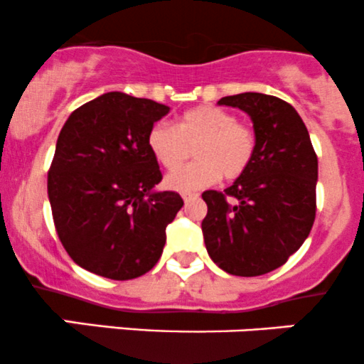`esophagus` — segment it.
<instances>
[{
  "label": "esophagus",
  "instance_id": "obj_1",
  "mask_svg": "<svg viewBox=\"0 0 364 364\" xmlns=\"http://www.w3.org/2000/svg\"><path fill=\"white\" fill-rule=\"evenodd\" d=\"M199 198V194H196V193H183L182 194V199L183 201H193V199H198Z\"/></svg>",
  "mask_w": 364,
  "mask_h": 364
}]
</instances>
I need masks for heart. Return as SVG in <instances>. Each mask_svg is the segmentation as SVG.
Here are the masks:
<instances>
[{"label":"heart","mask_w":364,"mask_h":364,"mask_svg":"<svg viewBox=\"0 0 364 364\" xmlns=\"http://www.w3.org/2000/svg\"><path fill=\"white\" fill-rule=\"evenodd\" d=\"M255 146V132L248 124L212 104L183 111L175 127L159 121L147 132L152 158L166 170H176L188 157L190 147L195 148L197 161L165 178L166 187L178 193L212 186L220 175L225 181H236L252 163Z\"/></svg>","instance_id":"1"}]
</instances>
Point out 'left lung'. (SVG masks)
<instances>
[{"label": "left lung", "instance_id": "8db88e82", "mask_svg": "<svg viewBox=\"0 0 364 364\" xmlns=\"http://www.w3.org/2000/svg\"><path fill=\"white\" fill-rule=\"evenodd\" d=\"M220 105L245 111L257 136L255 154L230 187L205 191L201 229L222 271L262 276L281 267L307 240L316 218L318 156L299 112L284 100L246 92Z\"/></svg>", "mask_w": 364, "mask_h": 364}]
</instances>
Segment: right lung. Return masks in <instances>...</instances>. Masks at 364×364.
Instances as JSON below:
<instances>
[{
  "label": "right lung",
  "mask_w": 364,
  "mask_h": 364,
  "mask_svg": "<svg viewBox=\"0 0 364 364\" xmlns=\"http://www.w3.org/2000/svg\"><path fill=\"white\" fill-rule=\"evenodd\" d=\"M168 111L109 92L77 107L58 134L48 171L53 224L69 257L93 274L134 279L161 257L183 205L173 191H154L163 175L147 132Z\"/></svg>",
  "instance_id": "add662e5"
}]
</instances>
